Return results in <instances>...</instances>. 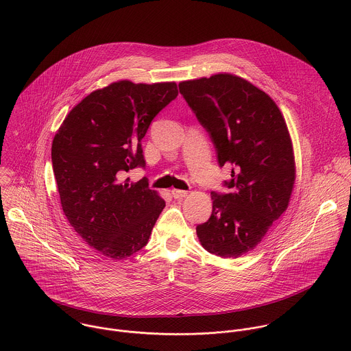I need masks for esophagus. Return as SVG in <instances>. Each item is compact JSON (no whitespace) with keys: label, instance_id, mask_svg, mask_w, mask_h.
<instances>
[{"label":"esophagus","instance_id":"1","mask_svg":"<svg viewBox=\"0 0 351 351\" xmlns=\"http://www.w3.org/2000/svg\"><path fill=\"white\" fill-rule=\"evenodd\" d=\"M171 196L178 200V199L186 197V196H188V192H186V191H180V189H173V191H171Z\"/></svg>","mask_w":351,"mask_h":351}]
</instances>
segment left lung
I'll return each instance as SVG.
<instances>
[{"mask_svg": "<svg viewBox=\"0 0 351 351\" xmlns=\"http://www.w3.org/2000/svg\"><path fill=\"white\" fill-rule=\"evenodd\" d=\"M180 93L206 130L230 193L210 192L212 213L196 227L202 247L223 258L252 250L288 208L295 156L287 123L265 92L232 74L184 81Z\"/></svg>", "mask_w": 351, "mask_h": 351, "instance_id": "8db88e82", "label": "left lung"}]
</instances>
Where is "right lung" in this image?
Wrapping results in <instances>:
<instances>
[{
    "mask_svg": "<svg viewBox=\"0 0 351 351\" xmlns=\"http://www.w3.org/2000/svg\"><path fill=\"white\" fill-rule=\"evenodd\" d=\"M178 96L176 82H113L75 105L51 149L62 209L75 232L101 255L123 259L143 249L165 208L143 177L142 139L152 119Z\"/></svg>",
    "mask_w": 351,
    "mask_h": 351,
    "instance_id": "obj_1",
    "label": "right lung"
}]
</instances>
